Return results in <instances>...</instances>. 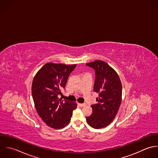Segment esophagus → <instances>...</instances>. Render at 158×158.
Wrapping results in <instances>:
<instances>
[{
  "mask_svg": "<svg viewBox=\"0 0 158 158\" xmlns=\"http://www.w3.org/2000/svg\"><path fill=\"white\" fill-rule=\"evenodd\" d=\"M77 104L80 107H84V106H85L86 105V103H78Z\"/></svg>",
  "mask_w": 158,
  "mask_h": 158,
  "instance_id": "esophagus-1",
  "label": "esophagus"
}]
</instances>
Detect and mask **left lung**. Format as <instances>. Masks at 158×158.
I'll return each mask as SVG.
<instances>
[{"mask_svg":"<svg viewBox=\"0 0 158 158\" xmlns=\"http://www.w3.org/2000/svg\"><path fill=\"white\" fill-rule=\"evenodd\" d=\"M86 65L95 70L94 90L99 94L97 102L91 106L93 112L89 117H86V120L91 127L102 128L113 121L118 111L122 96L121 81L116 71L102 60Z\"/></svg>","mask_w":158,"mask_h":158,"instance_id":"1","label":"left lung"}]
</instances>
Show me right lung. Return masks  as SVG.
<instances>
[{
	"instance_id": "obj_1",
	"label": "right lung",
	"mask_w": 158,
	"mask_h": 158,
	"mask_svg": "<svg viewBox=\"0 0 158 158\" xmlns=\"http://www.w3.org/2000/svg\"><path fill=\"white\" fill-rule=\"evenodd\" d=\"M76 64H45L36 74L32 85V95L36 112L49 127L61 129L70 122L77 104L59 99L68 77Z\"/></svg>"
}]
</instances>
